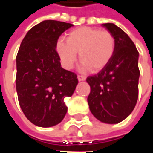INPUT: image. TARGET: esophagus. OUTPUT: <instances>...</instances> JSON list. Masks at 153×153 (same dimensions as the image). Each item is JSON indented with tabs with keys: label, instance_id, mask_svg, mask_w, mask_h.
<instances>
[{
	"label": "esophagus",
	"instance_id": "obj_1",
	"mask_svg": "<svg viewBox=\"0 0 153 153\" xmlns=\"http://www.w3.org/2000/svg\"><path fill=\"white\" fill-rule=\"evenodd\" d=\"M78 79H79V81H84L86 79V77L83 76L82 74H78Z\"/></svg>",
	"mask_w": 153,
	"mask_h": 153
}]
</instances>
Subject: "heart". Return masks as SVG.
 Wrapping results in <instances>:
<instances>
[{
	"label": "heart",
	"mask_w": 153,
	"mask_h": 153,
	"mask_svg": "<svg viewBox=\"0 0 153 153\" xmlns=\"http://www.w3.org/2000/svg\"><path fill=\"white\" fill-rule=\"evenodd\" d=\"M57 53L65 68L72 69L78 52L84 70L98 71L103 69L114 56L115 38L111 32L90 27L75 28L68 33L66 42L56 43Z\"/></svg>",
	"instance_id": "1"
}]
</instances>
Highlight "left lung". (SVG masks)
Returning a JSON list of instances; mask_svg holds the SVG:
<instances>
[{
	"label": "left lung",
	"mask_w": 153,
	"mask_h": 153,
	"mask_svg": "<svg viewBox=\"0 0 153 153\" xmlns=\"http://www.w3.org/2000/svg\"><path fill=\"white\" fill-rule=\"evenodd\" d=\"M115 38V51L99 73L87 78L88 103L100 121L117 124L134 109L138 97V51L128 35L114 24H103Z\"/></svg>",
	"instance_id": "1"
}]
</instances>
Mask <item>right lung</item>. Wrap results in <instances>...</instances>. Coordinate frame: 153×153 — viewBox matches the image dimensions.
Listing matches in <instances>:
<instances>
[{
  "label": "right lung",
  "instance_id": "add662e5",
  "mask_svg": "<svg viewBox=\"0 0 153 153\" xmlns=\"http://www.w3.org/2000/svg\"><path fill=\"white\" fill-rule=\"evenodd\" d=\"M73 25L44 20L27 33L16 56V91L19 106L28 120L51 127L67 112L64 102L78 84L77 74L60 66L57 40Z\"/></svg>",
  "mask_w": 153,
  "mask_h": 153
}]
</instances>
